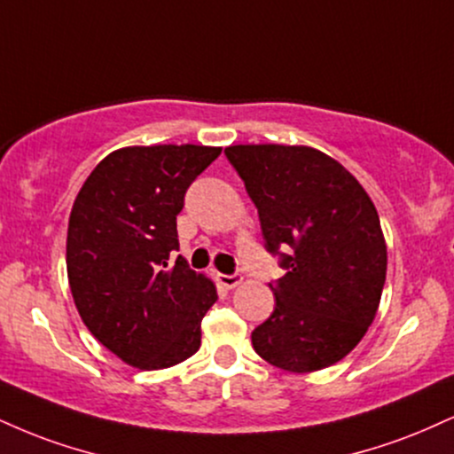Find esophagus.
I'll return each instance as SVG.
<instances>
[{
  "instance_id": "obj_1",
  "label": "esophagus",
  "mask_w": 454,
  "mask_h": 454,
  "mask_svg": "<svg viewBox=\"0 0 454 454\" xmlns=\"http://www.w3.org/2000/svg\"><path fill=\"white\" fill-rule=\"evenodd\" d=\"M217 281H220V286H223L226 289H232L243 281V277L237 275V272H234V275H223V272H217Z\"/></svg>"
}]
</instances>
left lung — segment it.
I'll return each instance as SVG.
<instances>
[{
	"label": "left lung",
	"mask_w": 454,
	"mask_h": 454,
	"mask_svg": "<svg viewBox=\"0 0 454 454\" xmlns=\"http://www.w3.org/2000/svg\"><path fill=\"white\" fill-rule=\"evenodd\" d=\"M258 209L266 251L286 275L275 310L251 332L262 359L287 372L340 362L372 324L387 275L376 207L340 162L307 145L223 150Z\"/></svg>",
	"instance_id": "obj_1"
}]
</instances>
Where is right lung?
Here are the masks:
<instances>
[{"label": "right lung", "instance_id": "add662e5", "mask_svg": "<svg viewBox=\"0 0 454 454\" xmlns=\"http://www.w3.org/2000/svg\"><path fill=\"white\" fill-rule=\"evenodd\" d=\"M222 147L133 145L112 152L75 196L67 228V277L90 334L122 362L160 370L200 347L215 286L190 270L177 215L190 184Z\"/></svg>", "mask_w": 454, "mask_h": 454}]
</instances>
